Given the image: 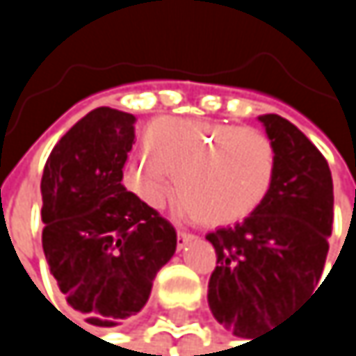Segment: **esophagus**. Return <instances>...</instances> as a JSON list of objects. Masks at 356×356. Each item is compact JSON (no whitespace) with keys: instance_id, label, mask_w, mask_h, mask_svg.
Masks as SVG:
<instances>
[{"instance_id":"34e87169","label":"esophagus","mask_w":356,"mask_h":356,"mask_svg":"<svg viewBox=\"0 0 356 356\" xmlns=\"http://www.w3.org/2000/svg\"><path fill=\"white\" fill-rule=\"evenodd\" d=\"M191 239H193V235H191V233L179 231V233H177V248L183 249L185 245H187V243H189V241H191Z\"/></svg>"}]
</instances>
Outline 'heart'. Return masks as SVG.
Masks as SVG:
<instances>
[{
	"label": "heart",
	"mask_w": 356,
	"mask_h": 356,
	"mask_svg": "<svg viewBox=\"0 0 356 356\" xmlns=\"http://www.w3.org/2000/svg\"><path fill=\"white\" fill-rule=\"evenodd\" d=\"M144 152L123 169V185L144 206L163 210L175 193L204 225H233L268 197L278 154L259 129L220 121L163 117L144 131Z\"/></svg>",
	"instance_id": "b5f03b06"
}]
</instances>
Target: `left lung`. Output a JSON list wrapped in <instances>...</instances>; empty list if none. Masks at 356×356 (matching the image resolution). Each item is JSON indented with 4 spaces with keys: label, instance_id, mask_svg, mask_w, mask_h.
Returning <instances> with one entry per match:
<instances>
[{
    "label": "left lung",
    "instance_id": "8db88e82",
    "mask_svg": "<svg viewBox=\"0 0 356 356\" xmlns=\"http://www.w3.org/2000/svg\"><path fill=\"white\" fill-rule=\"evenodd\" d=\"M257 119L276 146L274 185L243 222L206 235L218 264L208 282L210 312L249 342L316 289L334 220L332 173L320 150L284 117Z\"/></svg>",
    "mask_w": 356,
    "mask_h": 356
}]
</instances>
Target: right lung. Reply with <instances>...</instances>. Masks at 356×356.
<instances>
[{
	"label": "right lung",
	"instance_id": "1",
	"mask_svg": "<svg viewBox=\"0 0 356 356\" xmlns=\"http://www.w3.org/2000/svg\"><path fill=\"white\" fill-rule=\"evenodd\" d=\"M136 117L99 107L51 150L42 179V251L67 305L113 327L148 301L177 233L121 183Z\"/></svg>",
	"mask_w": 356,
	"mask_h": 356
}]
</instances>
